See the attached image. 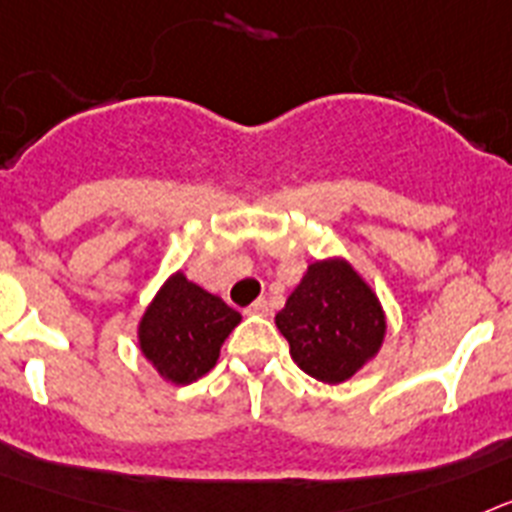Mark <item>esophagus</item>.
Here are the masks:
<instances>
[{"label":"esophagus","mask_w":512,"mask_h":512,"mask_svg":"<svg viewBox=\"0 0 512 512\" xmlns=\"http://www.w3.org/2000/svg\"><path fill=\"white\" fill-rule=\"evenodd\" d=\"M247 314H257V317H265V314H270V304L265 299H257L255 304L247 306Z\"/></svg>","instance_id":"1"}]
</instances>
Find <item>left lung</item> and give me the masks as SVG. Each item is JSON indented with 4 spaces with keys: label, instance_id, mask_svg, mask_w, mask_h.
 I'll return each instance as SVG.
<instances>
[{
    "label": "left lung",
    "instance_id": "left-lung-1",
    "mask_svg": "<svg viewBox=\"0 0 512 512\" xmlns=\"http://www.w3.org/2000/svg\"><path fill=\"white\" fill-rule=\"evenodd\" d=\"M275 324L296 366L324 384H342L361 371L386 335L379 296L342 257L311 262Z\"/></svg>",
    "mask_w": 512,
    "mask_h": 512
}]
</instances>
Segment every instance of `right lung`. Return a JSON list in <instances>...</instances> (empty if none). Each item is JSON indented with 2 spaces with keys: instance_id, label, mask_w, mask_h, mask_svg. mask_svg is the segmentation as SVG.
I'll return each mask as SVG.
<instances>
[{
  "instance_id": "obj_1",
  "label": "right lung",
  "mask_w": 512,
  "mask_h": 512,
  "mask_svg": "<svg viewBox=\"0 0 512 512\" xmlns=\"http://www.w3.org/2000/svg\"><path fill=\"white\" fill-rule=\"evenodd\" d=\"M242 314L177 270L146 306L139 348L164 381L193 384L219 361L221 345Z\"/></svg>"
}]
</instances>
